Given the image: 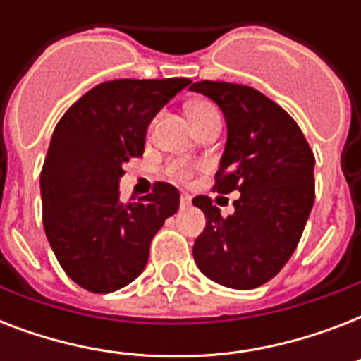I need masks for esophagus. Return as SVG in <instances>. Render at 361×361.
Listing matches in <instances>:
<instances>
[{
    "mask_svg": "<svg viewBox=\"0 0 361 361\" xmlns=\"http://www.w3.org/2000/svg\"><path fill=\"white\" fill-rule=\"evenodd\" d=\"M180 206H181V209L189 208V206H191V197H189V195H181Z\"/></svg>",
    "mask_w": 361,
    "mask_h": 361,
    "instance_id": "34e87169",
    "label": "esophagus"
}]
</instances>
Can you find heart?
Segmentation results:
<instances>
[{"instance_id":"obj_1","label":"heart","mask_w":361,"mask_h":361,"mask_svg":"<svg viewBox=\"0 0 361 361\" xmlns=\"http://www.w3.org/2000/svg\"><path fill=\"white\" fill-rule=\"evenodd\" d=\"M187 114H189V120H191L192 127L198 123H202L212 116H219V110L215 106L214 103H209V101H192L189 106H187ZM170 176H174L178 180H189L192 176L191 169L187 166V164L181 163H174L169 169Z\"/></svg>"}]
</instances>
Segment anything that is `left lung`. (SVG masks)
Listing matches in <instances>:
<instances>
[{
	"instance_id": "8db88e82",
	"label": "left lung",
	"mask_w": 361,
	"mask_h": 361,
	"mask_svg": "<svg viewBox=\"0 0 361 361\" xmlns=\"http://www.w3.org/2000/svg\"><path fill=\"white\" fill-rule=\"evenodd\" d=\"M189 90L217 103L226 120L214 189L240 191L228 217L209 197L192 198L206 215L192 257L208 279L251 290L296 251L314 202V155L296 121L255 87L202 80Z\"/></svg>"
}]
</instances>
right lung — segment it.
Wrapping results in <instances>:
<instances>
[{
	"mask_svg": "<svg viewBox=\"0 0 361 361\" xmlns=\"http://www.w3.org/2000/svg\"><path fill=\"white\" fill-rule=\"evenodd\" d=\"M189 78L103 82L54 129L41 170L42 225L59 266L97 294L144 271L149 243L180 208V191L157 181L152 195L120 200L123 164L144 153L147 125Z\"/></svg>",
	"mask_w": 361,
	"mask_h": 361,
	"instance_id": "right-lung-1",
	"label": "right lung"
}]
</instances>
